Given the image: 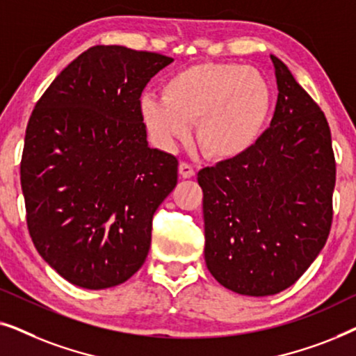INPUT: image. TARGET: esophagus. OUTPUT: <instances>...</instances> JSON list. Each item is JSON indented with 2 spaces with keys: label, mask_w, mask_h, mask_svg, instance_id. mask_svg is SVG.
Listing matches in <instances>:
<instances>
[{
  "label": "esophagus",
  "mask_w": 356,
  "mask_h": 356,
  "mask_svg": "<svg viewBox=\"0 0 356 356\" xmlns=\"http://www.w3.org/2000/svg\"><path fill=\"white\" fill-rule=\"evenodd\" d=\"M179 175H181L183 178H193L194 175H196V170H194L193 165L181 162L179 163Z\"/></svg>",
  "instance_id": "1"
}]
</instances>
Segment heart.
Here are the masks:
<instances>
[{"label":"heart","mask_w":356,"mask_h":356,"mask_svg":"<svg viewBox=\"0 0 356 356\" xmlns=\"http://www.w3.org/2000/svg\"><path fill=\"white\" fill-rule=\"evenodd\" d=\"M270 89L254 67L236 63H201L168 77L162 99L145 95L140 118L155 144L173 149L196 140L209 157L236 159L256 144L270 110Z\"/></svg>","instance_id":"obj_1"}]
</instances>
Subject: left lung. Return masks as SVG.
<instances>
[{
	"label": "left lung",
	"mask_w": 356,
	"mask_h": 356,
	"mask_svg": "<svg viewBox=\"0 0 356 356\" xmlns=\"http://www.w3.org/2000/svg\"><path fill=\"white\" fill-rule=\"evenodd\" d=\"M279 97L269 129L236 159L202 168L207 269L225 289L269 296L293 285L327 241L335 159L327 120L270 55Z\"/></svg>",
	"instance_id": "1"
}]
</instances>
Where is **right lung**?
<instances>
[{
    "label": "right lung",
    "instance_id": "obj_1",
    "mask_svg": "<svg viewBox=\"0 0 356 356\" xmlns=\"http://www.w3.org/2000/svg\"><path fill=\"white\" fill-rule=\"evenodd\" d=\"M173 58L97 45L67 65L37 102L21 186L38 254L89 290L134 275L152 217L178 179V160L149 147L140 94Z\"/></svg>",
    "mask_w": 356,
    "mask_h": 356
}]
</instances>
